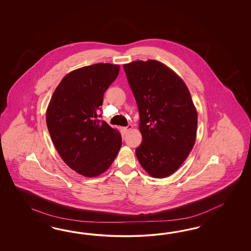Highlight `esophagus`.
I'll return each mask as SVG.
<instances>
[{"mask_svg":"<svg viewBox=\"0 0 251 251\" xmlns=\"http://www.w3.org/2000/svg\"><path fill=\"white\" fill-rule=\"evenodd\" d=\"M131 129H132V125H131V124H129L128 126H126V127H124V128H123V130H124V132H128V131L130 130Z\"/></svg>","mask_w":251,"mask_h":251,"instance_id":"esophagus-1","label":"esophagus"}]
</instances>
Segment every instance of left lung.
Instances as JSON below:
<instances>
[{
  "instance_id": "8db88e82",
  "label": "left lung",
  "mask_w": 251,
  "mask_h": 251,
  "mask_svg": "<svg viewBox=\"0 0 251 251\" xmlns=\"http://www.w3.org/2000/svg\"><path fill=\"white\" fill-rule=\"evenodd\" d=\"M140 115L143 142L136 148L150 176L172 175L192 150L197 135V110L182 79L154 60L124 64Z\"/></svg>"
}]
</instances>
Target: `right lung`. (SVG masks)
Wrapping results in <instances>:
<instances>
[{
	"label": "right lung",
	"mask_w": 251,
	"mask_h": 251,
	"mask_svg": "<svg viewBox=\"0 0 251 251\" xmlns=\"http://www.w3.org/2000/svg\"><path fill=\"white\" fill-rule=\"evenodd\" d=\"M120 66L97 63L63 77L47 108L46 122L56 150L80 175L94 177L113 163L122 135L99 120L104 93L119 75Z\"/></svg>",
	"instance_id": "right-lung-1"
}]
</instances>
